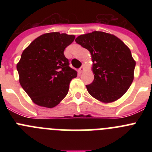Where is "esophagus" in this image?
Segmentation results:
<instances>
[{"label": "esophagus", "mask_w": 152, "mask_h": 152, "mask_svg": "<svg viewBox=\"0 0 152 152\" xmlns=\"http://www.w3.org/2000/svg\"><path fill=\"white\" fill-rule=\"evenodd\" d=\"M84 66H81L80 68H79L77 72H78V73L80 74V73H82V72H84Z\"/></svg>", "instance_id": "34e87169"}]
</instances>
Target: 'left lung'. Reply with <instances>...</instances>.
I'll return each instance as SVG.
<instances>
[{"instance_id":"8db88e82","label":"left lung","mask_w":152,"mask_h":152,"mask_svg":"<svg viewBox=\"0 0 152 152\" xmlns=\"http://www.w3.org/2000/svg\"><path fill=\"white\" fill-rule=\"evenodd\" d=\"M75 41L91 55L94 79L86 85L90 94L104 103L123 96L134 79L135 61L129 48L116 36L100 31L80 35Z\"/></svg>"}]
</instances>
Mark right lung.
<instances>
[{
  "label": "right lung",
  "instance_id": "add662e5",
  "mask_svg": "<svg viewBox=\"0 0 152 152\" xmlns=\"http://www.w3.org/2000/svg\"><path fill=\"white\" fill-rule=\"evenodd\" d=\"M74 35L49 33L35 39L17 64L21 87L36 105L52 108L65 97L77 72L69 67L64 49Z\"/></svg>",
  "mask_w": 152,
  "mask_h": 152
}]
</instances>
